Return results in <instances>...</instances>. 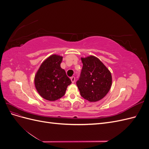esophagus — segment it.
<instances>
[{
    "instance_id": "34e87169",
    "label": "esophagus",
    "mask_w": 149,
    "mask_h": 149,
    "mask_svg": "<svg viewBox=\"0 0 149 149\" xmlns=\"http://www.w3.org/2000/svg\"><path fill=\"white\" fill-rule=\"evenodd\" d=\"M71 82L73 83H74V81H75V78L74 77V76H72V77H71Z\"/></svg>"
}]
</instances>
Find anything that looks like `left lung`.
Returning a JSON list of instances; mask_svg holds the SVG:
<instances>
[{
	"mask_svg": "<svg viewBox=\"0 0 149 149\" xmlns=\"http://www.w3.org/2000/svg\"><path fill=\"white\" fill-rule=\"evenodd\" d=\"M83 68L76 84L81 96L89 102H97L105 97L112 86L110 71L97 57L81 58Z\"/></svg>",
	"mask_w": 149,
	"mask_h": 149,
	"instance_id": "1",
	"label": "left lung"
}]
</instances>
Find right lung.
<instances>
[{
    "label": "right lung",
    "mask_w": 149,
    "mask_h": 149,
    "mask_svg": "<svg viewBox=\"0 0 149 149\" xmlns=\"http://www.w3.org/2000/svg\"><path fill=\"white\" fill-rule=\"evenodd\" d=\"M63 56L52 55L45 60L35 75L36 89L45 100L55 101L63 96L68 86L71 83L60 64Z\"/></svg>",
    "instance_id": "obj_1"
}]
</instances>
